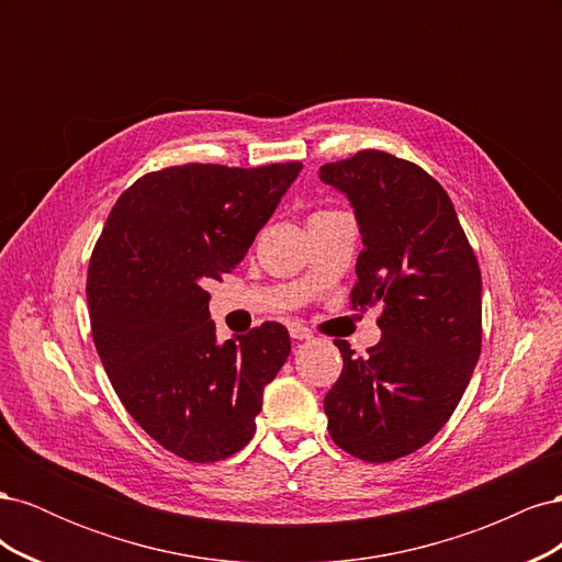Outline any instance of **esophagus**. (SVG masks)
<instances>
[{"label":"esophagus","instance_id":"obj_1","mask_svg":"<svg viewBox=\"0 0 562 562\" xmlns=\"http://www.w3.org/2000/svg\"><path fill=\"white\" fill-rule=\"evenodd\" d=\"M288 333H291V337L297 339V342H302V339H312V330L300 321L288 323Z\"/></svg>","mask_w":562,"mask_h":562}]
</instances>
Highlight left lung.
<instances>
[{
    "label": "left lung",
    "instance_id": "1",
    "mask_svg": "<svg viewBox=\"0 0 562 562\" xmlns=\"http://www.w3.org/2000/svg\"><path fill=\"white\" fill-rule=\"evenodd\" d=\"M318 178L349 199L359 225L353 310L382 304L368 356L335 342L345 366L323 401L328 431L363 462H394L443 429L479 363V260L448 192L417 164L363 149Z\"/></svg>",
    "mask_w": 562,
    "mask_h": 562
}]
</instances>
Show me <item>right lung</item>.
Returning a JSON list of instances; mask_svg holds the SVG:
<instances>
[{
	"label": "right lung",
	"instance_id": "1",
	"mask_svg": "<svg viewBox=\"0 0 562 562\" xmlns=\"http://www.w3.org/2000/svg\"><path fill=\"white\" fill-rule=\"evenodd\" d=\"M300 161L171 166L119 196L93 248L87 300L100 361L128 415L187 462L255 434L262 391L291 353L281 323L217 342L203 283L244 260Z\"/></svg>",
	"mask_w": 562,
	"mask_h": 562
}]
</instances>
